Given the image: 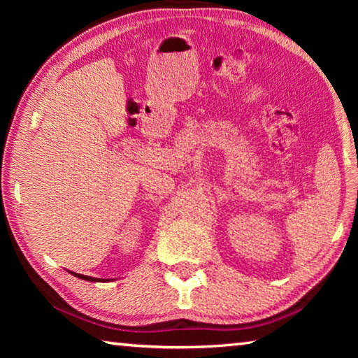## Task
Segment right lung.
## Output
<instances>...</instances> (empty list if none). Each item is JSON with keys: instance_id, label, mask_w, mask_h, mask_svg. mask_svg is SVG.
I'll use <instances>...</instances> for the list:
<instances>
[{"instance_id": "add662e5", "label": "right lung", "mask_w": 358, "mask_h": 358, "mask_svg": "<svg viewBox=\"0 0 358 358\" xmlns=\"http://www.w3.org/2000/svg\"><path fill=\"white\" fill-rule=\"evenodd\" d=\"M71 275H74V276H77V278H80V280H87V281H94V282H99V281H104V280H101V278H93V276H87V275H78V273H74V271H69ZM108 281V280H107Z\"/></svg>"}]
</instances>
